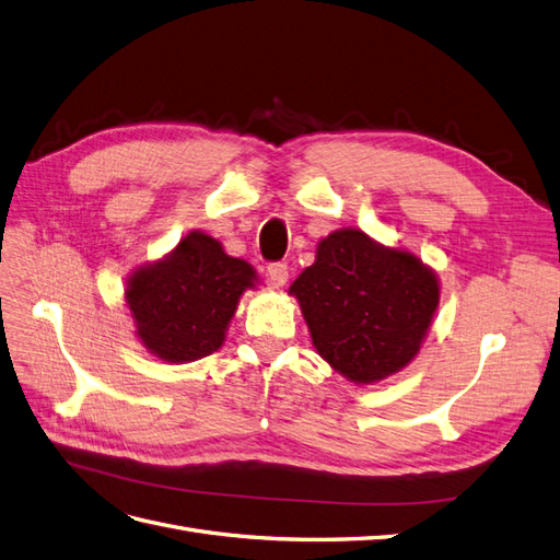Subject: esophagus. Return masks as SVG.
I'll use <instances>...</instances> for the list:
<instances>
[{
	"label": "esophagus",
	"instance_id": "1",
	"mask_svg": "<svg viewBox=\"0 0 560 560\" xmlns=\"http://www.w3.org/2000/svg\"><path fill=\"white\" fill-rule=\"evenodd\" d=\"M266 278L273 287H284L287 280H290V268H287V264H282V261L270 264L266 270Z\"/></svg>",
	"mask_w": 560,
	"mask_h": 560
}]
</instances>
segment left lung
<instances>
[{"instance_id": "8db88e82", "label": "left lung", "mask_w": 560, "mask_h": 560, "mask_svg": "<svg viewBox=\"0 0 560 560\" xmlns=\"http://www.w3.org/2000/svg\"><path fill=\"white\" fill-rule=\"evenodd\" d=\"M290 294L319 358L350 383L369 385L418 354L439 306V278L411 252L338 229L317 243L315 264Z\"/></svg>"}]
</instances>
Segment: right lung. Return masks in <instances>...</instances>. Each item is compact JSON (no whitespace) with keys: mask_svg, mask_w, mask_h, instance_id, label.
<instances>
[{"mask_svg":"<svg viewBox=\"0 0 560 560\" xmlns=\"http://www.w3.org/2000/svg\"><path fill=\"white\" fill-rule=\"evenodd\" d=\"M257 270L229 257L202 231L184 235L167 257L135 268L126 303L142 346L163 362L184 364L222 348L229 322Z\"/></svg>","mask_w":560,"mask_h":560,"instance_id":"right-lung-1","label":"right lung"}]
</instances>
